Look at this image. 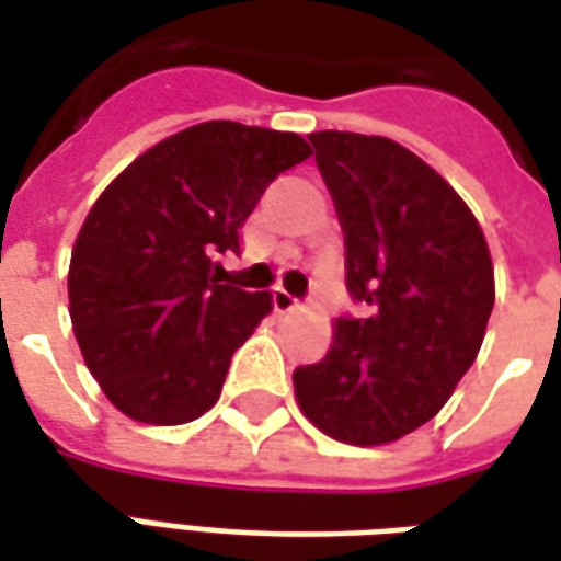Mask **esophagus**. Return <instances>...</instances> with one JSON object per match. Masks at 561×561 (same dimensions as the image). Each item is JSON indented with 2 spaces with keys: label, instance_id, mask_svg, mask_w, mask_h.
<instances>
[{
  "label": "esophagus",
  "instance_id": "1",
  "mask_svg": "<svg viewBox=\"0 0 561 561\" xmlns=\"http://www.w3.org/2000/svg\"><path fill=\"white\" fill-rule=\"evenodd\" d=\"M272 302H274V311H277V314H289V311H299V299H296V296H289L284 287L274 289Z\"/></svg>",
  "mask_w": 561,
  "mask_h": 561
}]
</instances>
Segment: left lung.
<instances>
[{"instance_id":"8db88e82","label":"left lung","mask_w":561,"mask_h":561,"mask_svg":"<svg viewBox=\"0 0 561 561\" xmlns=\"http://www.w3.org/2000/svg\"><path fill=\"white\" fill-rule=\"evenodd\" d=\"M314 146L345 231V280L369 318H339L327 357L293 373L305 419L385 446L446 405L485 339L494 268L477 216L431 164L388 137L320 130Z\"/></svg>"}]
</instances>
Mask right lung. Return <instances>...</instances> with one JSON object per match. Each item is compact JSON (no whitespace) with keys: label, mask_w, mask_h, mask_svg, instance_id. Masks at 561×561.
<instances>
[{"label":"right lung","mask_w":561,"mask_h":561,"mask_svg":"<svg viewBox=\"0 0 561 561\" xmlns=\"http://www.w3.org/2000/svg\"><path fill=\"white\" fill-rule=\"evenodd\" d=\"M308 156L299 134L204 122L142 152L96 198L72 247L69 318L127 419L185 424L219 400L272 293L222 284L216 259L241 250L262 192Z\"/></svg>","instance_id":"obj_1"}]
</instances>
